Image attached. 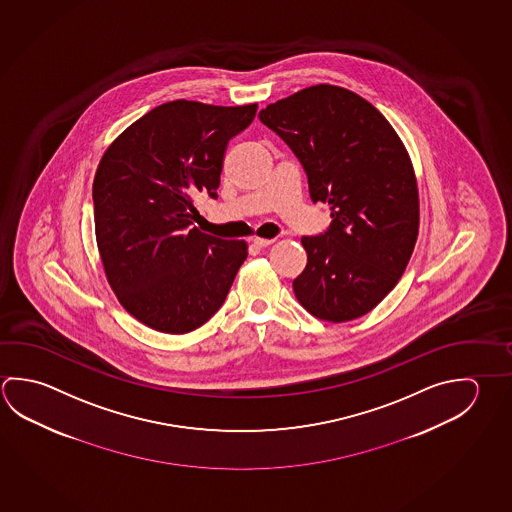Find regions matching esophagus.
<instances>
[{
    "label": "esophagus",
    "mask_w": 512,
    "mask_h": 512,
    "mask_svg": "<svg viewBox=\"0 0 512 512\" xmlns=\"http://www.w3.org/2000/svg\"><path fill=\"white\" fill-rule=\"evenodd\" d=\"M252 243L259 248H266L269 244H273V239H264V237H253Z\"/></svg>",
    "instance_id": "obj_1"
}]
</instances>
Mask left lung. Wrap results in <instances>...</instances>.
I'll return each mask as SVG.
<instances>
[{"mask_svg": "<svg viewBox=\"0 0 512 512\" xmlns=\"http://www.w3.org/2000/svg\"><path fill=\"white\" fill-rule=\"evenodd\" d=\"M302 163L314 203L331 205L327 232L302 237L298 302L325 322L372 311L406 269L419 234L412 160L370 102L331 84L277 100L259 113Z\"/></svg>", "mask_w": 512, "mask_h": 512, "instance_id": "8db88e82", "label": "left lung"}]
</instances>
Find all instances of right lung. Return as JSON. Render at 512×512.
Masks as SVG:
<instances>
[{"label":"right lung","mask_w":512,"mask_h":512,"mask_svg":"<svg viewBox=\"0 0 512 512\" xmlns=\"http://www.w3.org/2000/svg\"><path fill=\"white\" fill-rule=\"evenodd\" d=\"M257 104L172 100L138 118L102 156L93 180L95 235L109 286L154 331L185 334L225 302L248 257L244 241L192 226L201 196L217 198L226 145Z\"/></svg>","instance_id":"add662e5"}]
</instances>
